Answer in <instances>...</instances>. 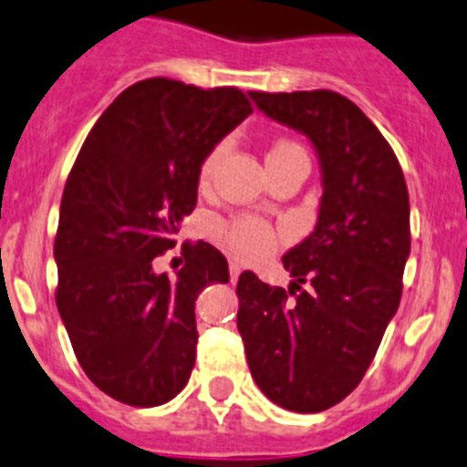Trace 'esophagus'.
I'll return each mask as SVG.
<instances>
[{"mask_svg": "<svg viewBox=\"0 0 467 467\" xmlns=\"http://www.w3.org/2000/svg\"><path fill=\"white\" fill-rule=\"evenodd\" d=\"M228 269H230V281H237L239 278V274H242V265L237 263V260H230V265H228Z\"/></svg>", "mask_w": 467, "mask_h": 467, "instance_id": "34e87169", "label": "esophagus"}]
</instances>
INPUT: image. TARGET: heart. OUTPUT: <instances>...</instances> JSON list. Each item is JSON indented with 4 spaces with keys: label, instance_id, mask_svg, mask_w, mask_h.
I'll return each instance as SVG.
<instances>
[{
    "label": "heart",
    "instance_id": "heart-1",
    "mask_svg": "<svg viewBox=\"0 0 467 467\" xmlns=\"http://www.w3.org/2000/svg\"><path fill=\"white\" fill-rule=\"evenodd\" d=\"M221 151H223V147L216 145L202 159L198 170L200 184H207L212 180L213 168H216V163L221 159ZM293 154H302V147L295 145L293 140L281 138V140H274V145L269 147L267 163L269 161L285 159V156ZM213 239L239 260H258L263 255L272 254L274 246H276V234H274V230L263 219H258V216H237V219L221 221V223L213 225Z\"/></svg>",
    "mask_w": 467,
    "mask_h": 467
}]
</instances>
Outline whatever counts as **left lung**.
<instances>
[{"mask_svg":"<svg viewBox=\"0 0 467 467\" xmlns=\"http://www.w3.org/2000/svg\"><path fill=\"white\" fill-rule=\"evenodd\" d=\"M272 119L308 135L322 165L317 225L287 251L290 287L237 283V329L263 394L285 410L341 403L371 366L399 308L410 200L389 142L332 89L248 91Z\"/></svg>","mask_w":467,"mask_h":467,"instance_id":"obj_1","label":"left lung"}]
</instances>
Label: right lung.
Segmentation results:
<instances>
[{"label": "right lung", "mask_w": 467, "mask_h": 467, "mask_svg": "<svg viewBox=\"0 0 467 467\" xmlns=\"http://www.w3.org/2000/svg\"><path fill=\"white\" fill-rule=\"evenodd\" d=\"M254 112L237 87L147 78L99 117L68 172L55 237L57 308L82 371L135 408L168 403L195 364V299L228 283L223 254L182 246L177 276L154 272L198 202V170Z\"/></svg>", "instance_id": "obj_1"}]
</instances>
